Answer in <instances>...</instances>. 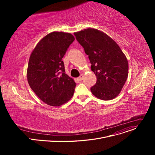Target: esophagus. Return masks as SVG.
<instances>
[{"label": "esophagus", "instance_id": "obj_1", "mask_svg": "<svg viewBox=\"0 0 155 155\" xmlns=\"http://www.w3.org/2000/svg\"><path fill=\"white\" fill-rule=\"evenodd\" d=\"M83 78H84V75H80V76L78 78H77V80L78 81H82Z\"/></svg>", "mask_w": 155, "mask_h": 155}]
</instances>
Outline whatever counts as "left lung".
<instances>
[{
	"instance_id": "left-lung-1",
	"label": "left lung",
	"mask_w": 155,
	"mask_h": 155,
	"mask_svg": "<svg viewBox=\"0 0 155 155\" xmlns=\"http://www.w3.org/2000/svg\"><path fill=\"white\" fill-rule=\"evenodd\" d=\"M97 77L92 94L101 100L114 99L120 94L128 77V61L119 45L105 32L94 28L74 32Z\"/></svg>"
}]
</instances>
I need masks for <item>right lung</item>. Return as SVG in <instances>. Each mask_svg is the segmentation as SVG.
I'll return each mask as SVG.
<instances>
[{
  "label": "right lung",
  "mask_w": 155,
  "mask_h": 155,
  "mask_svg": "<svg viewBox=\"0 0 155 155\" xmlns=\"http://www.w3.org/2000/svg\"><path fill=\"white\" fill-rule=\"evenodd\" d=\"M75 38L68 32L54 31L38 43L30 55L27 69L28 84L46 104L60 106L74 93V80L64 73L61 60Z\"/></svg>",
  "instance_id": "add662e5"
}]
</instances>
